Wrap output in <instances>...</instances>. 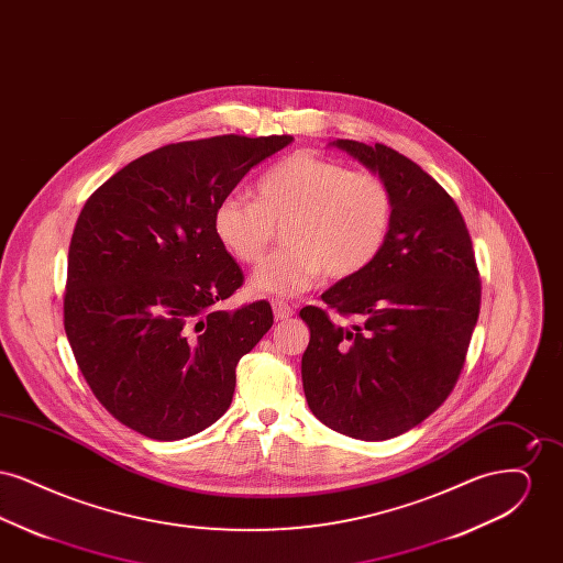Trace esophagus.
<instances>
[{"mask_svg":"<svg viewBox=\"0 0 563 563\" xmlns=\"http://www.w3.org/2000/svg\"><path fill=\"white\" fill-rule=\"evenodd\" d=\"M272 310H274V319L276 321H287L289 317H294V306H289L283 299H274L272 301Z\"/></svg>","mask_w":563,"mask_h":563,"instance_id":"34e87169","label":"esophagus"}]
</instances>
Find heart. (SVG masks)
I'll use <instances>...</instances> for the list:
<instances>
[{
  "mask_svg": "<svg viewBox=\"0 0 563 563\" xmlns=\"http://www.w3.org/2000/svg\"><path fill=\"white\" fill-rule=\"evenodd\" d=\"M395 198L369 170L299 152L260 177L255 200L230 194L214 205L213 232L242 264H257L283 225L285 246L255 269L251 289L291 295L327 272L344 280L369 268L390 236Z\"/></svg>",
  "mask_w": 563,
  "mask_h": 563,
  "instance_id": "heart-1",
  "label": "heart"
}]
</instances>
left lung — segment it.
Here are the masks:
<instances>
[{
	"label": "left lung",
	"mask_w": 563,
	"mask_h": 563,
	"mask_svg": "<svg viewBox=\"0 0 563 563\" xmlns=\"http://www.w3.org/2000/svg\"><path fill=\"white\" fill-rule=\"evenodd\" d=\"M333 145L375 170L393 191L395 219L365 272L306 306L301 356L308 407L352 439L384 441L424 422L450 397L482 306L473 241L454 198L427 170L388 145L338 139Z\"/></svg>",
	"instance_id": "8db88e82"
}]
</instances>
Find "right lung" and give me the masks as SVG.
Here are the masks:
<instances>
[{"label": "right lung", "instance_id": "obj_1", "mask_svg": "<svg viewBox=\"0 0 563 563\" xmlns=\"http://www.w3.org/2000/svg\"><path fill=\"white\" fill-rule=\"evenodd\" d=\"M291 141L170 143L86 200L69 244L63 322L92 395L124 427L177 441L228 411L236 365L274 314L266 299L219 308L244 274L214 236V205Z\"/></svg>", "mask_w": 563, "mask_h": 563}]
</instances>
